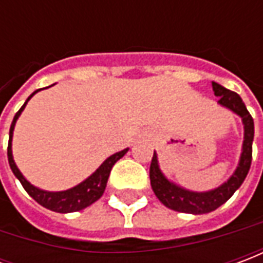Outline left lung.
I'll use <instances>...</instances> for the list:
<instances>
[{
  "label": "left lung",
  "instance_id": "8db88e82",
  "mask_svg": "<svg viewBox=\"0 0 263 263\" xmlns=\"http://www.w3.org/2000/svg\"><path fill=\"white\" fill-rule=\"evenodd\" d=\"M213 91L218 97V103L227 108L232 109L235 114L242 118L243 122V145L242 154L239 159L237 171L224 184L220 187L214 189L211 192L205 193H194L179 187L176 184L171 183L166 179L158 165V158L154 154L151 169H149V177H151V186L154 189L156 197L159 198L166 207L180 211V213H189V214H205L210 211H214L220 205L226 203L232 194L237 192V189L241 186L248 175L251 162H252V141H254V120L249 114V111L245 107L242 98L237 92L227 90L226 87L220 86L218 83L213 81Z\"/></svg>",
  "mask_w": 263,
  "mask_h": 263
}]
</instances>
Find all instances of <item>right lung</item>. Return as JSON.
Segmentation results:
<instances>
[{
	"label": "right lung",
	"mask_w": 263,
	"mask_h": 263,
	"mask_svg": "<svg viewBox=\"0 0 263 263\" xmlns=\"http://www.w3.org/2000/svg\"><path fill=\"white\" fill-rule=\"evenodd\" d=\"M39 90H36L35 92H32L31 96L28 97V100L25 101V104L20 108V111L15 114L14 121L11 124V128H9V141H8V162L9 166H11V171L14 172V175L18 177V180L22 184V187L25 189L26 193L29 194L36 203H39L41 205H43L45 209L52 210V211H56V213H73V211H80V210L86 209L88 205H91L92 203H96L98 198L101 197L105 190V186H107V182H108L109 172L112 169V166L115 165V162L118 159H121L124 155L128 152V149H124L121 152H117V154L111 155L108 159L104 160V163L97 171L92 173L91 176L86 179L84 182L77 184L76 187L69 189L66 192H45V190H41V189L32 186L31 183L26 180L25 177L22 176V173L20 172V169L16 167L14 162V158H12V149H11V142H12V132H14L15 122L18 120V117L21 115V112L25 108L26 103L31 100V97L33 94H36Z\"/></svg>",
	"instance_id": "1"
}]
</instances>
